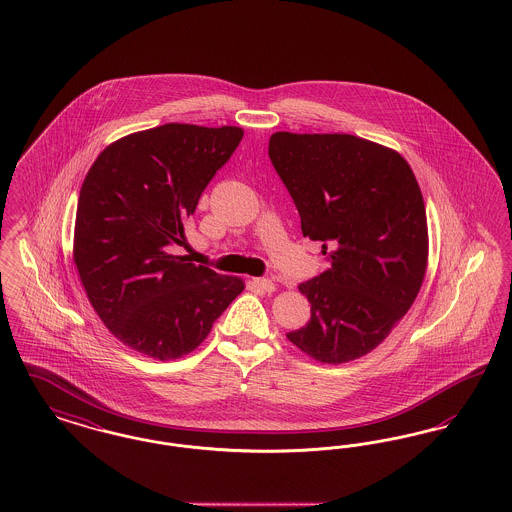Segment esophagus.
<instances>
[{
	"instance_id": "esophagus-1",
	"label": "esophagus",
	"mask_w": 512,
	"mask_h": 512,
	"mask_svg": "<svg viewBox=\"0 0 512 512\" xmlns=\"http://www.w3.org/2000/svg\"><path fill=\"white\" fill-rule=\"evenodd\" d=\"M253 284L257 286V288H261L263 292H274L276 290V286H274V282L270 280V278H253Z\"/></svg>"
}]
</instances>
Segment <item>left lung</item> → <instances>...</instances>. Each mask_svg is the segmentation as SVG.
<instances>
[{"instance_id": "left-lung-1", "label": "left lung", "mask_w": 512, "mask_h": 512, "mask_svg": "<svg viewBox=\"0 0 512 512\" xmlns=\"http://www.w3.org/2000/svg\"><path fill=\"white\" fill-rule=\"evenodd\" d=\"M268 157L292 195L305 238L332 267L299 284L311 320L288 340L340 365L380 345L420 292L426 209L409 163L351 134L276 132Z\"/></svg>"}]
</instances>
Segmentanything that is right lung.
<instances>
[{"instance_id": "right-lung-1", "label": "right lung", "mask_w": 512, "mask_h": 512, "mask_svg": "<svg viewBox=\"0 0 512 512\" xmlns=\"http://www.w3.org/2000/svg\"><path fill=\"white\" fill-rule=\"evenodd\" d=\"M244 138L238 126L169 122L99 153L80 188L74 265L115 338L159 361L192 353L244 280L172 255L184 222Z\"/></svg>"}]
</instances>
